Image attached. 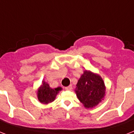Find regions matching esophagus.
<instances>
[{
	"label": "esophagus",
	"instance_id": "34e87169",
	"mask_svg": "<svg viewBox=\"0 0 134 134\" xmlns=\"http://www.w3.org/2000/svg\"><path fill=\"white\" fill-rule=\"evenodd\" d=\"M65 90H72V86L69 85V86H68V87H65Z\"/></svg>",
	"mask_w": 134,
	"mask_h": 134
}]
</instances>
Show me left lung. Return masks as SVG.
Segmentation results:
<instances>
[{"instance_id":"1","label":"left lung","mask_w":134,"mask_h":134,"mask_svg":"<svg viewBox=\"0 0 134 134\" xmlns=\"http://www.w3.org/2000/svg\"><path fill=\"white\" fill-rule=\"evenodd\" d=\"M75 92L85 108H93L104 100L106 87L100 75L85 70L77 82Z\"/></svg>"}]
</instances>
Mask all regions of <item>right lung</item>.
Segmentation results:
<instances>
[{
    "mask_svg": "<svg viewBox=\"0 0 134 134\" xmlns=\"http://www.w3.org/2000/svg\"><path fill=\"white\" fill-rule=\"evenodd\" d=\"M62 90L60 87L57 88L50 87L49 85L44 80L42 81V84L37 90V97L39 102L43 105H48L52 103L56 99V96Z\"/></svg>",
    "mask_w": 134,
    "mask_h": 134,
    "instance_id": "obj_1",
    "label": "right lung"
}]
</instances>
